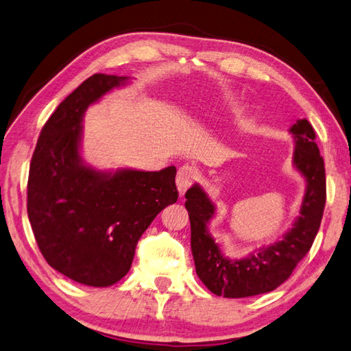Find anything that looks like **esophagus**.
I'll return each mask as SVG.
<instances>
[{
	"mask_svg": "<svg viewBox=\"0 0 351 351\" xmlns=\"http://www.w3.org/2000/svg\"><path fill=\"white\" fill-rule=\"evenodd\" d=\"M195 177H197V171L192 167L183 165L178 168L176 183H177V189H178V192H180V195H183V193L191 188V184L193 183V180H195Z\"/></svg>",
	"mask_w": 351,
	"mask_h": 351,
	"instance_id": "34e87169",
	"label": "esophagus"
}]
</instances>
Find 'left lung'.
Returning a JSON list of instances; mask_svg holds the SVG:
<instances>
[{
  "instance_id": "8db88e82",
  "label": "left lung",
  "mask_w": 351,
  "mask_h": 351,
  "mask_svg": "<svg viewBox=\"0 0 351 351\" xmlns=\"http://www.w3.org/2000/svg\"><path fill=\"white\" fill-rule=\"evenodd\" d=\"M290 134L295 144L293 165L305 177L306 191L300 216L274 245L256 249L246 258L225 256L207 228L216 212L212 199L199 184H193L186 192L184 206L189 212L191 247L197 275L216 295L239 299L274 291L290 278L314 243L326 204L324 162L315 144V132L306 119L295 121Z\"/></svg>"
}]
</instances>
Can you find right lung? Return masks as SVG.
Returning a JSON list of instances; mask_svg holds the SVG:
<instances>
[{"instance_id":"1","label":"right lung","mask_w":351,"mask_h":351,"mask_svg":"<svg viewBox=\"0 0 351 351\" xmlns=\"http://www.w3.org/2000/svg\"><path fill=\"white\" fill-rule=\"evenodd\" d=\"M128 76L96 73L45 123L29 163L27 212L51 267L90 287H110L128 274L143 232L178 198L176 167L99 171L81 158L82 119Z\"/></svg>"}]
</instances>
